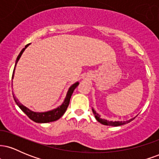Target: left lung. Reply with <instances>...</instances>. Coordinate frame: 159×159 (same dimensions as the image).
Masks as SVG:
<instances>
[{"label":"left lung","instance_id":"1","mask_svg":"<svg viewBox=\"0 0 159 159\" xmlns=\"http://www.w3.org/2000/svg\"><path fill=\"white\" fill-rule=\"evenodd\" d=\"M92 111L95 116V118H96V120H97L98 123L103 124V125H111V126H120V125H125V124L130 123L131 121H132V120H134L137 116H138V115H137L135 117L132 118V119L127 120V121H109V120L102 119V118L100 117V115L98 114V113H96V111H95L93 108H92Z\"/></svg>","mask_w":159,"mask_h":159}]
</instances>
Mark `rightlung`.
I'll return each mask as SVG.
<instances>
[{"label": "right lung", "instance_id": "1", "mask_svg": "<svg viewBox=\"0 0 159 159\" xmlns=\"http://www.w3.org/2000/svg\"><path fill=\"white\" fill-rule=\"evenodd\" d=\"M29 45L30 44H27V45H25V48H24L21 51V52L19 53V56L17 57V59H16V61L15 67H14L13 72H12V80L13 79V77H14V73H15V69H16V64H17L18 61H19L21 54H23V52H25V49L28 47ZM78 84H79V83H78V82H76V83L73 84L69 87L68 92H67V93H66V96L64 101H63V102L62 103L61 105H60L59 107H57L55 109H53V110H52V111H45V112H35V111H33L31 110H30V109L27 108V107H25V105H23L22 104L19 103V102H18V100L16 99L15 97H14V95H13V98H14V100H15L16 103L17 104L18 106H19L20 108H21V110L23 112L25 113V114H26L30 120H32L33 121L36 122V123H50V122H54V121H56V120H59L60 118H61V116L64 114L66 111L67 107H68V106H69L71 96H72V93H73L74 90L78 87Z\"/></svg>", "mask_w": 159, "mask_h": 159}]
</instances>
